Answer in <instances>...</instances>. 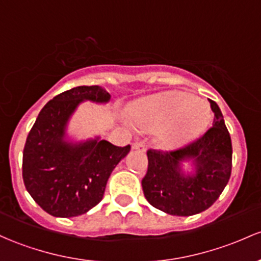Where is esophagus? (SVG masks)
Wrapping results in <instances>:
<instances>
[{
  "mask_svg": "<svg viewBox=\"0 0 261 261\" xmlns=\"http://www.w3.org/2000/svg\"><path fill=\"white\" fill-rule=\"evenodd\" d=\"M131 149L138 150V151H141V152L146 151V147H145V145L141 144V142H134L133 146H131Z\"/></svg>",
  "mask_w": 261,
  "mask_h": 261,
  "instance_id": "obj_1",
  "label": "esophagus"
}]
</instances>
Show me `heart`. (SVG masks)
Instances as JSON below:
<instances>
[{"label": "heart", "instance_id": "obj_1", "mask_svg": "<svg viewBox=\"0 0 261 261\" xmlns=\"http://www.w3.org/2000/svg\"><path fill=\"white\" fill-rule=\"evenodd\" d=\"M130 117L141 130L156 128V142L171 150L199 138L206 130L211 114L205 101L186 92L167 91L134 102Z\"/></svg>", "mask_w": 261, "mask_h": 261}]
</instances>
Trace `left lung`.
Segmentation results:
<instances>
[{
	"label": "left lung",
	"instance_id": "8db88e82",
	"mask_svg": "<svg viewBox=\"0 0 261 261\" xmlns=\"http://www.w3.org/2000/svg\"><path fill=\"white\" fill-rule=\"evenodd\" d=\"M209 101L215 117L201 139L172 152L147 151L144 195L169 215L191 216L209 209L230 179L231 139L220 108Z\"/></svg>",
	"mask_w": 261,
	"mask_h": 261
}]
</instances>
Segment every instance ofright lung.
<instances>
[{"instance_id": "right-lung-1", "label": "right lung", "mask_w": 261, "mask_h": 261, "mask_svg": "<svg viewBox=\"0 0 261 261\" xmlns=\"http://www.w3.org/2000/svg\"><path fill=\"white\" fill-rule=\"evenodd\" d=\"M101 86H77L57 95L38 114L23 149L22 177L32 199L56 218H73L102 200L112 170L130 151L100 135L79 140L68 123L82 102L106 105Z\"/></svg>"}]
</instances>
